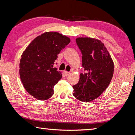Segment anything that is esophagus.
Wrapping results in <instances>:
<instances>
[{
	"mask_svg": "<svg viewBox=\"0 0 135 135\" xmlns=\"http://www.w3.org/2000/svg\"><path fill=\"white\" fill-rule=\"evenodd\" d=\"M64 74H65V76H69V75H70V73L67 72V71H64Z\"/></svg>",
	"mask_w": 135,
	"mask_h": 135,
	"instance_id": "1",
	"label": "esophagus"
}]
</instances>
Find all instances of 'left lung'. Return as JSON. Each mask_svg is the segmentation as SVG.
<instances>
[{"label":"left lung","instance_id":"left-lung-1","mask_svg":"<svg viewBox=\"0 0 135 135\" xmlns=\"http://www.w3.org/2000/svg\"><path fill=\"white\" fill-rule=\"evenodd\" d=\"M82 55V67L78 84L74 85L73 95L81 102H89L100 96L110 84L114 63L104 44L90 38L76 39Z\"/></svg>","mask_w":135,"mask_h":135}]
</instances>
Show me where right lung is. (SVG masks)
Returning a JSON list of instances; mask_svg holds the SVG:
<instances>
[{
	"label": "right lung",
	"instance_id": "1",
	"mask_svg": "<svg viewBox=\"0 0 135 135\" xmlns=\"http://www.w3.org/2000/svg\"><path fill=\"white\" fill-rule=\"evenodd\" d=\"M70 42L69 38L58 32H45L34 39L22 53L20 78L28 93L36 99L47 100L54 94V86L62 74L53 65L57 54Z\"/></svg>",
	"mask_w": 135,
	"mask_h": 135
}]
</instances>
